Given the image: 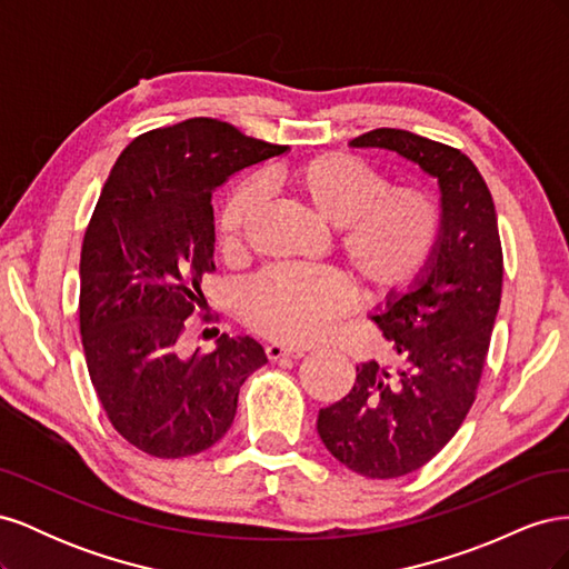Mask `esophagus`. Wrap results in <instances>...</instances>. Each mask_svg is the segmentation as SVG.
Returning <instances> with one entry per match:
<instances>
[{
    "label": "esophagus",
    "mask_w": 569,
    "mask_h": 569,
    "mask_svg": "<svg viewBox=\"0 0 569 569\" xmlns=\"http://www.w3.org/2000/svg\"><path fill=\"white\" fill-rule=\"evenodd\" d=\"M266 353H268V358H270V360H280V358H301V356H303V351H299V349H287V347H282V343H268V347H266Z\"/></svg>",
    "instance_id": "1"
}]
</instances>
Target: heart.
<instances>
[{
	"label": "heart",
	"mask_w": 569,
	"mask_h": 569,
	"mask_svg": "<svg viewBox=\"0 0 569 569\" xmlns=\"http://www.w3.org/2000/svg\"><path fill=\"white\" fill-rule=\"evenodd\" d=\"M284 192L337 232V251L370 295L387 297L416 284L441 242V206L416 187L389 189L372 166L349 153H322L274 176ZM263 211L258 184L237 187L218 218L228 261L249 251ZM353 303L349 282L335 270L272 268L244 289L242 311L256 332L284 343H313Z\"/></svg>",
	"instance_id": "1"
}]
</instances>
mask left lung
Listing matches in <instances>:
<instances>
[{
  "label": "left lung",
  "mask_w": 569,
  "mask_h": 569,
  "mask_svg": "<svg viewBox=\"0 0 569 569\" xmlns=\"http://www.w3.org/2000/svg\"><path fill=\"white\" fill-rule=\"evenodd\" d=\"M351 147L399 153L439 184L443 228L432 266L372 316L391 366H356L353 389L318 412V435L339 462L393 479L432 460L468 416L501 303L503 251L489 187L462 151L393 128Z\"/></svg>",
  "instance_id": "1"
}]
</instances>
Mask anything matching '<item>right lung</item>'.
<instances>
[{"label": "right lung", "mask_w": 569, "mask_h": 569, "mask_svg": "<svg viewBox=\"0 0 569 569\" xmlns=\"http://www.w3.org/2000/svg\"><path fill=\"white\" fill-rule=\"evenodd\" d=\"M284 151L189 118L134 137L101 189L80 253L82 349L116 432L153 458L211 449L247 377L268 363L251 337L220 335L211 353H187L182 335L216 270L213 192Z\"/></svg>", "instance_id": "1"}]
</instances>
